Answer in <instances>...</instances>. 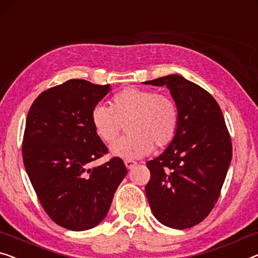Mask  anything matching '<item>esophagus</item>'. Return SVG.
I'll list each match as a JSON object with an SVG mask.
<instances>
[{"instance_id":"obj_1","label":"esophagus","mask_w":258,"mask_h":258,"mask_svg":"<svg viewBox=\"0 0 258 258\" xmlns=\"http://www.w3.org/2000/svg\"><path fill=\"white\" fill-rule=\"evenodd\" d=\"M124 163H125V166H126V168H127V169H132V168L137 164V163L134 162V161H132V160H125Z\"/></svg>"}]
</instances>
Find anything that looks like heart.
Here are the masks:
<instances>
[{
	"label": "heart",
	"mask_w": 258,
	"mask_h": 258,
	"mask_svg": "<svg viewBox=\"0 0 258 258\" xmlns=\"http://www.w3.org/2000/svg\"><path fill=\"white\" fill-rule=\"evenodd\" d=\"M95 132L103 142L111 144L127 124L130 136L111 146L113 155L139 159L154 149L174 141L179 126V111L170 96L155 90L126 88L114 96L110 105L98 104L91 111Z\"/></svg>",
	"instance_id": "heart-1"
}]
</instances>
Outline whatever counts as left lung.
<instances>
[{"label":"left lung","mask_w":258,"mask_h":258,"mask_svg":"<svg viewBox=\"0 0 258 258\" xmlns=\"http://www.w3.org/2000/svg\"><path fill=\"white\" fill-rule=\"evenodd\" d=\"M146 84L167 86L179 111L174 141L146 166L151 210L167 227L185 229L202 222L218 202L232 160V140L213 96L180 75Z\"/></svg>","instance_id":"left-lung-1"}]
</instances>
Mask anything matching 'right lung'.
<instances>
[{
	"label": "right lung",
	"mask_w": 258,
	"mask_h": 258,
	"mask_svg": "<svg viewBox=\"0 0 258 258\" xmlns=\"http://www.w3.org/2000/svg\"><path fill=\"white\" fill-rule=\"evenodd\" d=\"M110 89V84L69 80L41 92L26 118L25 170L45 212L69 230L97 226L127 174L120 157L90 168L107 154L92 126L91 111Z\"/></svg>",
	"instance_id": "1"
}]
</instances>
